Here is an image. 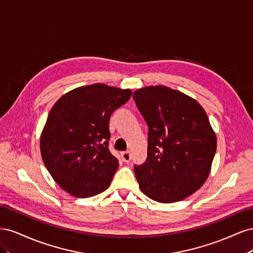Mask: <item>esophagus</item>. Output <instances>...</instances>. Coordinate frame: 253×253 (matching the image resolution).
<instances>
[{
  "label": "esophagus",
  "mask_w": 253,
  "mask_h": 253,
  "mask_svg": "<svg viewBox=\"0 0 253 253\" xmlns=\"http://www.w3.org/2000/svg\"><path fill=\"white\" fill-rule=\"evenodd\" d=\"M121 158H122V160H124L125 163H128L129 160H131V153H129L128 151H126V152H122L121 153Z\"/></svg>",
  "instance_id": "34e87169"
}]
</instances>
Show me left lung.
<instances>
[{"label":"left lung","instance_id":"1","mask_svg":"<svg viewBox=\"0 0 253 253\" xmlns=\"http://www.w3.org/2000/svg\"><path fill=\"white\" fill-rule=\"evenodd\" d=\"M149 126L148 158L135 166L142 192L153 201L185 200L206 182L216 152V135L195 99L164 85L133 94Z\"/></svg>","mask_w":253,"mask_h":253}]
</instances>
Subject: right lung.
Segmentation results:
<instances>
[{
	"instance_id": "1",
	"label": "right lung",
	"mask_w": 253,
	"mask_h": 253,
	"mask_svg": "<svg viewBox=\"0 0 253 253\" xmlns=\"http://www.w3.org/2000/svg\"><path fill=\"white\" fill-rule=\"evenodd\" d=\"M132 96L103 83L67 91L52 106L40 136L43 163L60 188L90 197L111 185L119 167L109 151L112 113Z\"/></svg>"
}]
</instances>
